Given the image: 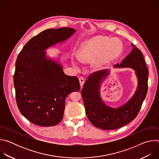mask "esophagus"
I'll return each mask as SVG.
<instances>
[{
	"label": "esophagus",
	"mask_w": 159,
	"mask_h": 159,
	"mask_svg": "<svg viewBox=\"0 0 159 159\" xmlns=\"http://www.w3.org/2000/svg\"><path fill=\"white\" fill-rule=\"evenodd\" d=\"M79 82H80V87H82L84 84V80L82 77H80L79 78Z\"/></svg>",
	"instance_id": "1"
}]
</instances>
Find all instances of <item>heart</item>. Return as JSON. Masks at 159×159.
<instances>
[{
    "label": "heart",
    "instance_id": "heart-1",
    "mask_svg": "<svg viewBox=\"0 0 159 159\" xmlns=\"http://www.w3.org/2000/svg\"><path fill=\"white\" fill-rule=\"evenodd\" d=\"M118 43L119 49H117ZM121 52L120 42L105 36H96L86 41L80 48L77 57L72 58V65L79 68V61L91 62L90 66L95 72L101 71L114 61Z\"/></svg>",
    "mask_w": 159,
    "mask_h": 159
}]
</instances>
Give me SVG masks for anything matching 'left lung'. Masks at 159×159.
Here are the masks:
<instances>
[{"label":"left lung","mask_w":159,"mask_h":159,"mask_svg":"<svg viewBox=\"0 0 159 159\" xmlns=\"http://www.w3.org/2000/svg\"><path fill=\"white\" fill-rule=\"evenodd\" d=\"M132 50L114 68H130L134 70L137 79V87L131 98L118 107H112L105 104L101 96L102 83L110 74L106 70L92 74L85 81L81 94L88 119L96 127L105 129L121 128L133 120L142 107L148 90V70L142 52L131 43Z\"/></svg>","instance_id":"obj_1"}]
</instances>
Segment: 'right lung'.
<instances>
[{
    "instance_id": "obj_1",
    "label": "right lung",
    "mask_w": 159,
    "mask_h": 159,
    "mask_svg": "<svg viewBox=\"0 0 159 159\" xmlns=\"http://www.w3.org/2000/svg\"><path fill=\"white\" fill-rule=\"evenodd\" d=\"M75 33V30L70 28L44 30L31 38L17 58L14 84L17 107L36 125L58 124L66 97L80 90L78 78L66 75L59 60L48 57L45 52Z\"/></svg>"
}]
</instances>
